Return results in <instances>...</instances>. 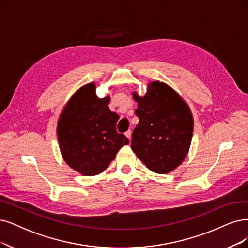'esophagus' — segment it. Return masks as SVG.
Returning <instances> with one entry per match:
<instances>
[{"mask_svg":"<svg viewBox=\"0 0 248 248\" xmlns=\"http://www.w3.org/2000/svg\"><path fill=\"white\" fill-rule=\"evenodd\" d=\"M124 135L127 137V139L131 140V137H132V132H131V131H127V132H125V133H124Z\"/></svg>","mask_w":248,"mask_h":248,"instance_id":"esophagus-1","label":"esophagus"}]
</instances>
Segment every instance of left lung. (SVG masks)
Returning <instances> with one entry per match:
<instances>
[{"mask_svg":"<svg viewBox=\"0 0 248 248\" xmlns=\"http://www.w3.org/2000/svg\"><path fill=\"white\" fill-rule=\"evenodd\" d=\"M132 95L139 117L132 149L151 171L170 172L189 152L194 127L191 109L178 92L159 80L149 82L145 96Z\"/></svg>","mask_w":248,"mask_h":248,"instance_id":"left-lung-1","label":"left lung"}]
</instances>
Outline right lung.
Instances as JSON below:
<instances>
[{
	"label": "right lung",
	"instance_id": "1",
	"mask_svg": "<svg viewBox=\"0 0 248 248\" xmlns=\"http://www.w3.org/2000/svg\"><path fill=\"white\" fill-rule=\"evenodd\" d=\"M110 96L99 98L95 82L80 87L63 107L57 137L62 157L84 176L104 171L124 145L130 143L116 132L118 114L109 109Z\"/></svg>",
	"mask_w": 248,
	"mask_h": 248
}]
</instances>
